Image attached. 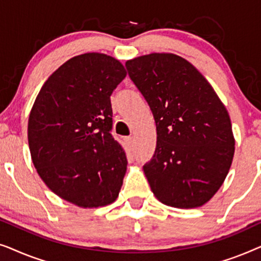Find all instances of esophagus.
Masks as SVG:
<instances>
[{
  "mask_svg": "<svg viewBox=\"0 0 261 261\" xmlns=\"http://www.w3.org/2000/svg\"><path fill=\"white\" fill-rule=\"evenodd\" d=\"M126 141H127V144H128V146H133V144H134V139H133V137H128V138H126Z\"/></svg>",
  "mask_w": 261,
  "mask_h": 261,
  "instance_id": "obj_1",
  "label": "esophagus"
}]
</instances>
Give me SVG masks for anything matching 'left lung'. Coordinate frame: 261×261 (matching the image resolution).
<instances>
[{"label":"left lung","instance_id":"left-lung-1","mask_svg":"<svg viewBox=\"0 0 261 261\" xmlns=\"http://www.w3.org/2000/svg\"><path fill=\"white\" fill-rule=\"evenodd\" d=\"M126 69L152 110L156 147L144 165L158 201L201 206L226 179L235 140L226 107L196 67L172 53L128 60Z\"/></svg>","mask_w":261,"mask_h":261}]
</instances>
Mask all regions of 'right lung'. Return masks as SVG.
Here are the masks:
<instances>
[{
	"instance_id": "obj_1",
	"label": "right lung",
	"mask_w": 261,
	"mask_h": 261,
	"mask_svg": "<svg viewBox=\"0 0 261 261\" xmlns=\"http://www.w3.org/2000/svg\"><path fill=\"white\" fill-rule=\"evenodd\" d=\"M126 76L110 56L73 57L48 77L31 110L28 145L39 176L82 208L110 204L122 187L127 158L110 133V95Z\"/></svg>"
}]
</instances>
